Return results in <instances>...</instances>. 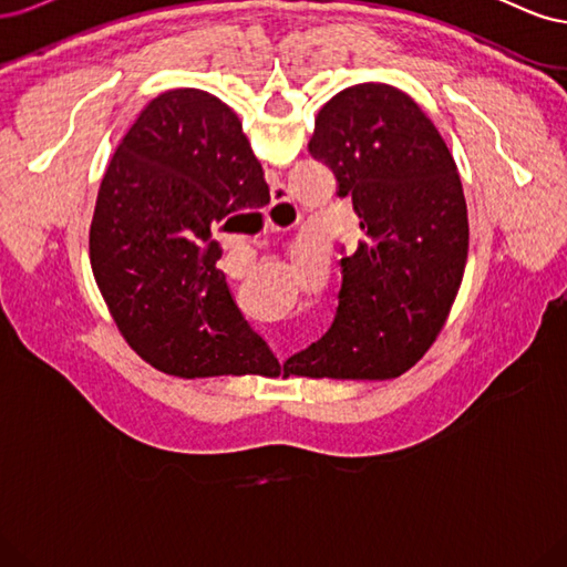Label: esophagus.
I'll use <instances>...</instances> for the list:
<instances>
[{"label":"esophagus","instance_id":"esophagus-1","mask_svg":"<svg viewBox=\"0 0 567 567\" xmlns=\"http://www.w3.org/2000/svg\"><path fill=\"white\" fill-rule=\"evenodd\" d=\"M269 229H274V227H269Z\"/></svg>","mask_w":567,"mask_h":567}]
</instances>
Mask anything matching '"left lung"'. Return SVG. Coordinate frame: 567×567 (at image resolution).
Wrapping results in <instances>:
<instances>
[{"instance_id": "8db88e82", "label": "left lung", "mask_w": 567, "mask_h": 567, "mask_svg": "<svg viewBox=\"0 0 567 567\" xmlns=\"http://www.w3.org/2000/svg\"><path fill=\"white\" fill-rule=\"evenodd\" d=\"M312 156L352 196L364 241L342 257L331 329L290 357L286 375L398 379L433 346L468 257V210L452 153L402 90L364 82L315 120Z\"/></svg>"}]
</instances>
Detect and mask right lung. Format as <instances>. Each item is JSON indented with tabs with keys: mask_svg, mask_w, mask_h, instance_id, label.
<instances>
[{
	"mask_svg": "<svg viewBox=\"0 0 567 567\" xmlns=\"http://www.w3.org/2000/svg\"><path fill=\"white\" fill-rule=\"evenodd\" d=\"M241 120L200 90L156 96L117 144L90 227L96 286L127 346L179 379L277 375L215 262L213 229L265 208Z\"/></svg>",
	"mask_w": 567,
	"mask_h": 567,
	"instance_id": "add662e5",
	"label": "right lung"
}]
</instances>
